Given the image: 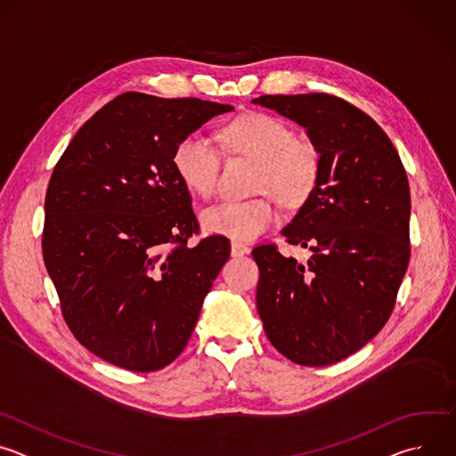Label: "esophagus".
Listing matches in <instances>:
<instances>
[{
    "label": "esophagus",
    "mask_w": 456,
    "mask_h": 456,
    "mask_svg": "<svg viewBox=\"0 0 456 456\" xmlns=\"http://www.w3.org/2000/svg\"><path fill=\"white\" fill-rule=\"evenodd\" d=\"M231 254L232 256H245V254H248V247L240 243V241H232L231 243Z\"/></svg>",
    "instance_id": "1"
}]
</instances>
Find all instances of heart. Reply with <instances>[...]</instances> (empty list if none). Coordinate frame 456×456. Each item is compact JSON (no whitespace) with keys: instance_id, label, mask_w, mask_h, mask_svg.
Returning <instances> with one entry per match:
<instances>
[{"instance_id":"heart-1","label":"heart","mask_w":456,"mask_h":456,"mask_svg":"<svg viewBox=\"0 0 456 456\" xmlns=\"http://www.w3.org/2000/svg\"><path fill=\"white\" fill-rule=\"evenodd\" d=\"M225 146L257 162L254 191L273 192L285 206L303 204L315 189L321 155L308 139L294 137L292 127L267 113H250L234 120L224 132ZM173 166L182 183L194 194L213 192L220 171V150L204 132L185 135L175 148ZM280 215L269 197L245 202H218L202 213L209 234L234 241H252L269 231Z\"/></svg>"}]
</instances>
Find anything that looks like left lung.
<instances>
[{
    "label": "left lung",
    "instance_id": "1",
    "mask_svg": "<svg viewBox=\"0 0 456 456\" xmlns=\"http://www.w3.org/2000/svg\"><path fill=\"white\" fill-rule=\"evenodd\" d=\"M252 104L297 122L321 155L315 189L281 231L312 256L299 264L274 245L252 250L257 314L292 362L334 364L392 315L410 264L408 176L382 127L339 97L262 95Z\"/></svg>",
    "mask_w": 456,
    "mask_h": 456
}]
</instances>
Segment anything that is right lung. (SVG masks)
<instances>
[{
  "mask_svg": "<svg viewBox=\"0 0 456 456\" xmlns=\"http://www.w3.org/2000/svg\"><path fill=\"white\" fill-rule=\"evenodd\" d=\"M232 110L127 92L83 124L53 167L43 259L64 321L97 357L155 371L185 348L231 243L187 245L199 222L173 153Z\"/></svg>",
  "mask_w": 456,
  "mask_h": 456,
  "instance_id": "right-lung-1",
  "label": "right lung"
}]
</instances>
